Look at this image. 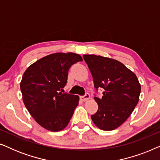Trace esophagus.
<instances>
[{"instance_id":"1","label":"esophagus","mask_w":160,"mask_h":160,"mask_svg":"<svg viewBox=\"0 0 160 160\" xmlns=\"http://www.w3.org/2000/svg\"><path fill=\"white\" fill-rule=\"evenodd\" d=\"M89 98H90V95H89V93H85L84 95L81 96L80 97L81 100H82V101H86V100L89 99Z\"/></svg>"}]
</instances>
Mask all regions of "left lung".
I'll use <instances>...</instances> for the list:
<instances>
[{
	"label": "left lung",
	"instance_id": "8db88e82",
	"mask_svg": "<svg viewBox=\"0 0 160 160\" xmlns=\"http://www.w3.org/2000/svg\"><path fill=\"white\" fill-rule=\"evenodd\" d=\"M83 58L92 76L94 99L98 105L92 120L102 130H114L128 119L137 106L141 84L135 74L119 61L94 54ZM99 88L104 91L102 98L97 95Z\"/></svg>",
	"mask_w": 160,
	"mask_h": 160
}]
</instances>
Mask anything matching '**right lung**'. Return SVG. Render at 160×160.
Here are the masks:
<instances>
[{
	"label": "right lung",
	"mask_w": 160,
	"mask_h": 160,
	"mask_svg": "<svg viewBox=\"0 0 160 160\" xmlns=\"http://www.w3.org/2000/svg\"><path fill=\"white\" fill-rule=\"evenodd\" d=\"M82 61L79 54L55 53L28 68L20 89L23 102L37 123L52 132L68 125L78 104V95L62 93L71 65Z\"/></svg>",
	"instance_id": "obj_1"
}]
</instances>
